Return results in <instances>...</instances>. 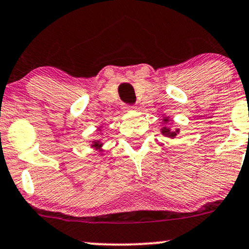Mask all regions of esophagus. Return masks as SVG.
Returning <instances> with one entry per match:
<instances>
[{
	"label": "esophagus",
	"mask_w": 249,
	"mask_h": 249,
	"mask_svg": "<svg viewBox=\"0 0 249 249\" xmlns=\"http://www.w3.org/2000/svg\"><path fill=\"white\" fill-rule=\"evenodd\" d=\"M131 109H136V107L135 106H124V112H129V110H131Z\"/></svg>",
	"instance_id": "esophagus-1"
}]
</instances>
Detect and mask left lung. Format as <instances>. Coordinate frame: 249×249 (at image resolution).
<instances>
[{
	"instance_id": "obj_1",
	"label": "left lung",
	"mask_w": 249,
	"mask_h": 249,
	"mask_svg": "<svg viewBox=\"0 0 249 249\" xmlns=\"http://www.w3.org/2000/svg\"><path fill=\"white\" fill-rule=\"evenodd\" d=\"M169 120H170L169 116H166V118H163V124H168ZM160 133H162V135L169 137V139H175V137L177 136V134H179V129L176 128L175 130H172L171 128L168 127V125H163V127L160 128Z\"/></svg>"
}]
</instances>
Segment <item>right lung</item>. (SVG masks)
I'll use <instances>...</instances> for the list:
<instances>
[{"instance_id":"right-lung-1","label":"right lung","mask_w":249,"mask_h":249,"mask_svg":"<svg viewBox=\"0 0 249 249\" xmlns=\"http://www.w3.org/2000/svg\"><path fill=\"white\" fill-rule=\"evenodd\" d=\"M98 130L100 131V134H101V125L100 127L98 128ZM90 142V147L92 148H94L95 150H98L99 153H101V155H102V145H104V143H102V141L101 140H93V141H89Z\"/></svg>"}]
</instances>
